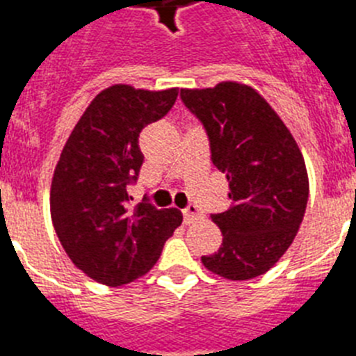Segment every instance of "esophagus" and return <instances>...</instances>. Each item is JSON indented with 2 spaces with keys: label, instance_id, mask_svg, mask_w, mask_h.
I'll return each mask as SVG.
<instances>
[{
  "label": "esophagus",
  "instance_id": "34e87169",
  "mask_svg": "<svg viewBox=\"0 0 356 356\" xmlns=\"http://www.w3.org/2000/svg\"><path fill=\"white\" fill-rule=\"evenodd\" d=\"M197 217H201V212L196 205H188L187 209L184 210V221L187 222V225H191V222L196 221Z\"/></svg>",
  "mask_w": 356,
  "mask_h": 356
}]
</instances>
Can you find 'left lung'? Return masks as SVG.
Wrapping results in <instances>:
<instances>
[{
  "instance_id": "1",
  "label": "left lung",
  "mask_w": 356,
  "mask_h": 356,
  "mask_svg": "<svg viewBox=\"0 0 356 356\" xmlns=\"http://www.w3.org/2000/svg\"><path fill=\"white\" fill-rule=\"evenodd\" d=\"M180 96L209 134L212 162L226 175L232 200L212 216L221 248L201 262L226 280L257 278L284 257L303 221L308 175L300 146L250 85L228 80L181 89Z\"/></svg>"
}]
</instances>
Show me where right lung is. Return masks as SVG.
Here are the masks:
<instances>
[{"label": "right lung", "instance_id": "right-lung-1", "mask_svg": "<svg viewBox=\"0 0 356 356\" xmlns=\"http://www.w3.org/2000/svg\"><path fill=\"white\" fill-rule=\"evenodd\" d=\"M176 97L178 87L110 85L85 108L56 162L53 228L71 262L97 284L119 287L149 273L184 221L178 209H131L128 194L144 160L140 131L168 114Z\"/></svg>", "mask_w": 356, "mask_h": 356}]
</instances>
